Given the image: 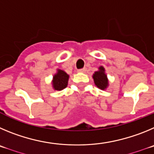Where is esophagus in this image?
<instances>
[{"label":"esophagus","mask_w":154,"mask_h":154,"mask_svg":"<svg viewBox=\"0 0 154 154\" xmlns=\"http://www.w3.org/2000/svg\"><path fill=\"white\" fill-rule=\"evenodd\" d=\"M77 71H78V72H80V73H84V72L87 71V68H85V67H84V68L79 69V70H77Z\"/></svg>","instance_id":"1"}]
</instances>
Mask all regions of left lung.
<instances>
[{"label":"left lung","instance_id":"8db88e82","mask_svg":"<svg viewBox=\"0 0 154 154\" xmlns=\"http://www.w3.org/2000/svg\"><path fill=\"white\" fill-rule=\"evenodd\" d=\"M94 83L96 86L101 90H104L108 86V80L106 75L104 73V68L103 67H100L99 70L96 71L93 75Z\"/></svg>","mask_w":154,"mask_h":154}]
</instances>
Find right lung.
Listing matches in <instances>:
<instances>
[{
    "instance_id": "add662e5",
    "label": "right lung",
    "mask_w": 154,
    "mask_h": 154,
    "mask_svg": "<svg viewBox=\"0 0 154 154\" xmlns=\"http://www.w3.org/2000/svg\"><path fill=\"white\" fill-rule=\"evenodd\" d=\"M69 76L64 71L61 70H58L57 73L54 76L53 86L54 90L61 91L66 88L68 82Z\"/></svg>"
}]
</instances>
